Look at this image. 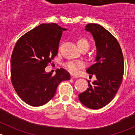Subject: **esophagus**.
I'll return each instance as SVG.
<instances>
[{
  "mask_svg": "<svg viewBox=\"0 0 135 135\" xmlns=\"http://www.w3.org/2000/svg\"><path fill=\"white\" fill-rule=\"evenodd\" d=\"M71 78H72V79H74V78H78V76H74V75H73V74H71Z\"/></svg>",
  "mask_w": 135,
  "mask_h": 135,
  "instance_id": "obj_1",
  "label": "esophagus"
}]
</instances>
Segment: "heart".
Segmentation results:
<instances>
[{
  "mask_svg": "<svg viewBox=\"0 0 135 135\" xmlns=\"http://www.w3.org/2000/svg\"><path fill=\"white\" fill-rule=\"evenodd\" d=\"M78 46L80 50L89 49V43L86 39L81 38L78 40ZM65 68L71 74L78 73L80 69L84 67V64L80 61H68L65 64Z\"/></svg>",
  "mask_w": 135,
  "mask_h": 135,
  "instance_id": "obj_1",
  "label": "heart"
}]
</instances>
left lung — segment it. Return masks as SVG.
Masks as SVG:
<instances>
[{
    "mask_svg": "<svg viewBox=\"0 0 135 135\" xmlns=\"http://www.w3.org/2000/svg\"><path fill=\"white\" fill-rule=\"evenodd\" d=\"M85 30L90 32L95 42V64L87 69L89 74H95L97 80L89 83V88L78 98L87 108L97 109L103 108L116 95L122 82L124 58L122 49L115 37L103 27L89 23Z\"/></svg>",
    "mask_w": 135,
    "mask_h": 135,
    "instance_id": "8db88e82",
    "label": "left lung"
}]
</instances>
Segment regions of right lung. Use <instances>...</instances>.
Segmentation results:
<instances>
[{"instance_id":"right-lung-1","label":"right lung","mask_w":135,"mask_h":135,"mask_svg":"<svg viewBox=\"0 0 135 135\" xmlns=\"http://www.w3.org/2000/svg\"><path fill=\"white\" fill-rule=\"evenodd\" d=\"M56 23H42L17 40L11 61V82L17 94L30 105L40 106L55 95L61 82L70 79L63 68L55 76L46 68L57 55L63 31Z\"/></svg>"}]
</instances>
